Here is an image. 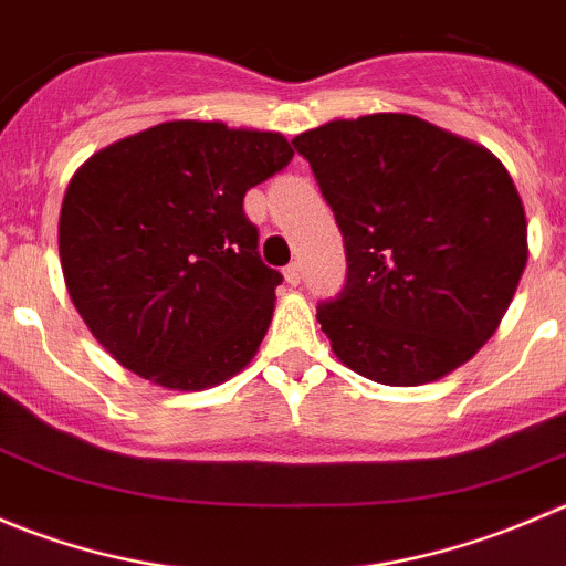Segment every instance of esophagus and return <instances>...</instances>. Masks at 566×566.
<instances>
[{"label": "esophagus", "instance_id": "34e87169", "mask_svg": "<svg viewBox=\"0 0 566 566\" xmlns=\"http://www.w3.org/2000/svg\"><path fill=\"white\" fill-rule=\"evenodd\" d=\"M284 279H287V284H298L301 282V265L298 262H290L287 268H284Z\"/></svg>", "mask_w": 566, "mask_h": 566}]
</instances>
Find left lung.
<instances>
[{"instance_id":"1","label":"left lung","mask_w":566,"mask_h":566,"mask_svg":"<svg viewBox=\"0 0 566 566\" xmlns=\"http://www.w3.org/2000/svg\"><path fill=\"white\" fill-rule=\"evenodd\" d=\"M343 232L348 279L317 304L343 365L417 387L473 359L528 262V227L492 151L417 115L376 113L301 132Z\"/></svg>"}]
</instances>
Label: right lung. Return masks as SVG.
<instances>
[{"label":"right lung","instance_id":"add662e5","mask_svg":"<svg viewBox=\"0 0 566 566\" xmlns=\"http://www.w3.org/2000/svg\"><path fill=\"white\" fill-rule=\"evenodd\" d=\"M290 160L279 132L168 120L74 174L57 232L65 287L115 361L188 392L254 359L282 273L260 260L243 199Z\"/></svg>","mask_w":566,"mask_h":566}]
</instances>
